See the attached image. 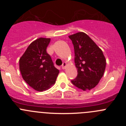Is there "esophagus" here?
Returning a JSON list of instances; mask_svg holds the SVG:
<instances>
[{
    "label": "esophagus",
    "instance_id": "obj_1",
    "mask_svg": "<svg viewBox=\"0 0 126 126\" xmlns=\"http://www.w3.org/2000/svg\"><path fill=\"white\" fill-rule=\"evenodd\" d=\"M66 65H67V64L65 63V62H64V63L62 64V69H65V67H66Z\"/></svg>",
    "mask_w": 126,
    "mask_h": 126
}]
</instances>
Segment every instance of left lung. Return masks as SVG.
I'll list each match as a JSON object with an SVG mask.
<instances>
[{
    "instance_id": "left-lung-1",
    "label": "left lung",
    "mask_w": 126,
    "mask_h": 126,
    "mask_svg": "<svg viewBox=\"0 0 126 126\" xmlns=\"http://www.w3.org/2000/svg\"><path fill=\"white\" fill-rule=\"evenodd\" d=\"M74 45V62L78 76L71 82L83 91L90 90L98 84L106 67L102 50L83 32L69 36Z\"/></svg>"
}]
</instances>
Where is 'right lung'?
Masks as SVG:
<instances>
[{
    "label": "right lung",
    "instance_id": "1",
    "mask_svg": "<svg viewBox=\"0 0 126 126\" xmlns=\"http://www.w3.org/2000/svg\"><path fill=\"white\" fill-rule=\"evenodd\" d=\"M50 38H40L33 41L19 59V70L23 79L38 92L55 84L59 71L55 68L47 47Z\"/></svg>",
    "mask_w": 126,
    "mask_h": 126
}]
</instances>
